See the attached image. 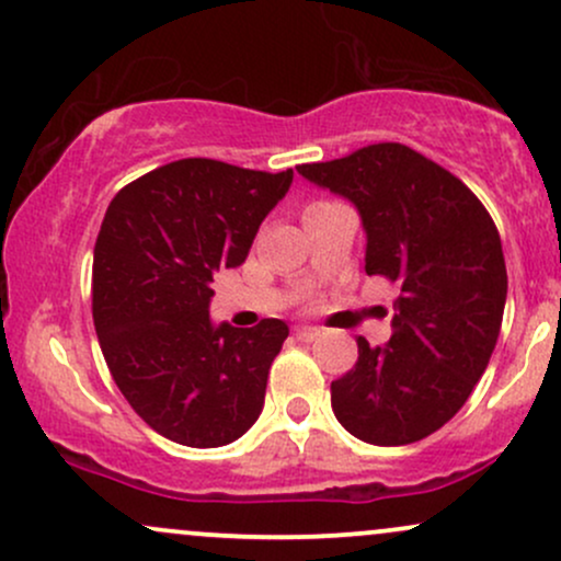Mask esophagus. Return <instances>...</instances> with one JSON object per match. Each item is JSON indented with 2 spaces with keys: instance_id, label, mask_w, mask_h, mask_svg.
Here are the masks:
<instances>
[{
  "instance_id": "esophagus-1",
  "label": "esophagus",
  "mask_w": 561,
  "mask_h": 561,
  "mask_svg": "<svg viewBox=\"0 0 561 561\" xmlns=\"http://www.w3.org/2000/svg\"><path fill=\"white\" fill-rule=\"evenodd\" d=\"M295 334H298V340H306V343H311V340L321 337V330H319V327H295Z\"/></svg>"
}]
</instances>
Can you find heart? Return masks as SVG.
<instances>
[{"mask_svg": "<svg viewBox=\"0 0 561 561\" xmlns=\"http://www.w3.org/2000/svg\"><path fill=\"white\" fill-rule=\"evenodd\" d=\"M321 205H327V203H313V205H308L306 214H308V210H317V208H321Z\"/></svg>", "mask_w": 561, "mask_h": 561, "instance_id": "heart-1", "label": "heart"}]
</instances>
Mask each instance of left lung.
I'll return each instance as SVG.
<instances>
[{
  "mask_svg": "<svg viewBox=\"0 0 561 561\" xmlns=\"http://www.w3.org/2000/svg\"><path fill=\"white\" fill-rule=\"evenodd\" d=\"M362 216L366 274L401 285L392 337L332 382V411L358 440L405 446L440 430L485 371L506 306L493 218L454 173L382 141L330 163L298 165Z\"/></svg>",
  "mask_w": 561,
  "mask_h": 561,
  "instance_id": "8db88e82",
  "label": "left lung"
}]
</instances>
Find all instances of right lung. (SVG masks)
I'll return each mask as SVG.
<instances>
[{"label":"right lung","instance_id":"add662e5","mask_svg":"<svg viewBox=\"0 0 561 561\" xmlns=\"http://www.w3.org/2000/svg\"><path fill=\"white\" fill-rule=\"evenodd\" d=\"M289 184L293 169L186 158L145 173L107 205L94 244V330L118 390L173 443L227 446L261 416L289 327L214 324L210 282L248 259Z\"/></svg>","mask_w":561,"mask_h":561}]
</instances>
